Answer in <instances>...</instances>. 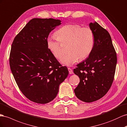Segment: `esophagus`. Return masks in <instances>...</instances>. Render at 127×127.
Masks as SVG:
<instances>
[{
  "label": "esophagus",
  "mask_w": 127,
  "mask_h": 127,
  "mask_svg": "<svg viewBox=\"0 0 127 127\" xmlns=\"http://www.w3.org/2000/svg\"><path fill=\"white\" fill-rule=\"evenodd\" d=\"M68 71H69V73L70 74H72L73 73V70H72L70 68H68Z\"/></svg>",
  "instance_id": "1"
}]
</instances>
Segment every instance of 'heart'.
Returning <instances> with one entry per match:
<instances>
[{
    "label": "heart",
    "instance_id": "heart-1",
    "mask_svg": "<svg viewBox=\"0 0 127 127\" xmlns=\"http://www.w3.org/2000/svg\"><path fill=\"white\" fill-rule=\"evenodd\" d=\"M57 38L50 37L47 39V46L53 56L60 59L64 53L63 44H69L68 52L61 60V63L71 66L80 59L83 60L90 55L95 44L93 30L90 27H82L78 24H68L58 30Z\"/></svg>",
    "mask_w": 127,
    "mask_h": 127
}]
</instances>
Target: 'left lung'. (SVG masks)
Listing matches in <instances>:
<instances>
[{"instance_id":"8db88e82","label":"left lung","mask_w":127,"mask_h":127,"mask_svg":"<svg viewBox=\"0 0 127 127\" xmlns=\"http://www.w3.org/2000/svg\"><path fill=\"white\" fill-rule=\"evenodd\" d=\"M93 30L95 44L90 56L78 64L74 73L80 82L74 89L80 100L91 102L107 94L114 80L117 56L109 32L95 22L89 24Z\"/></svg>"}]
</instances>
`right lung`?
Returning <instances> with one entry per match:
<instances>
[{
	"label": "right lung",
	"mask_w": 127,
	"mask_h": 127,
	"mask_svg": "<svg viewBox=\"0 0 127 127\" xmlns=\"http://www.w3.org/2000/svg\"><path fill=\"white\" fill-rule=\"evenodd\" d=\"M61 21L34 18L14 39L9 65L19 89L30 100L46 104L53 100L68 70L49 50L47 39Z\"/></svg>",
	"instance_id": "1"
}]
</instances>
